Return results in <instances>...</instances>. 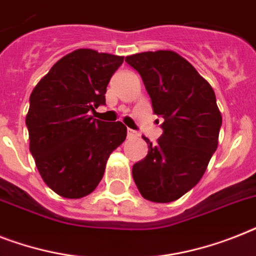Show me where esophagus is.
<instances>
[{
  "label": "esophagus",
  "mask_w": 256,
  "mask_h": 256,
  "mask_svg": "<svg viewBox=\"0 0 256 256\" xmlns=\"http://www.w3.org/2000/svg\"><path fill=\"white\" fill-rule=\"evenodd\" d=\"M139 134L132 128H128V138H138Z\"/></svg>",
  "instance_id": "34e87169"
}]
</instances>
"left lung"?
<instances>
[{
    "label": "left lung",
    "mask_w": 256,
    "mask_h": 256,
    "mask_svg": "<svg viewBox=\"0 0 256 256\" xmlns=\"http://www.w3.org/2000/svg\"><path fill=\"white\" fill-rule=\"evenodd\" d=\"M146 86L163 134L132 166L139 192L152 202H172L196 186L218 146L221 112L210 84L171 50L126 56Z\"/></svg>",
    "instance_id": "1"
}]
</instances>
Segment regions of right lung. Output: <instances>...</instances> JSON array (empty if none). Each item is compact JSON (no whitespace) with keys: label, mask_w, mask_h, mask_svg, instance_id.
<instances>
[{"label":"right lung","mask_w":256,"mask_h":256,"mask_svg":"<svg viewBox=\"0 0 256 256\" xmlns=\"http://www.w3.org/2000/svg\"><path fill=\"white\" fill-rule=\"evenodd\" d=\"M124 56L78 48L63 56L30 96L26 124L30 151L43 182L66 198L90 194L110 154L126 139L122 122L96 120L110 78Z\"/></svg>","instance_id":"obj_1"}]
</instances>
